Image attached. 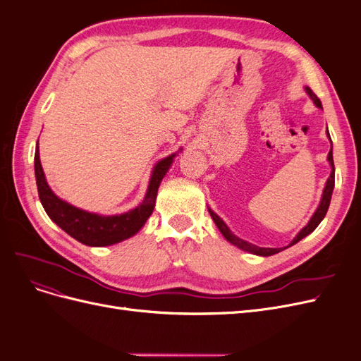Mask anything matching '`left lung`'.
Returning <instances> with one entry per match:
<instances>
[{
  "label": "left lung",
  "mask_w": 361,
  "mask_h": 361,
  "mask_svg": "<svg viewBox=\"0 0 361 361\" xmlns=\"http://www.w3.org/2000/svg\"><path fill=\"white\" fill-rule=\"evenodd\" d=\"M305 89V93H307L309 96H310V99L313 101V104L318 106V108H321L322 110V104H321V101L318 99V96H316L312 90H310V87H304ZM326 137L330 138V133H329V128H326ZM330 141H331V138H330ZM326 159H329V162H330V166H331V173H330V178L326 179V182H325V187H324V191H322V197H321V202H319V206L316 207V211H314V214L312 215V218L309 220V223L305 224L301 231L297 233V236H295L292 241H290V244L288 245V247H290V245H295L297 244L298 241H301L302 238H305L307 235H310L316 227L319 226V223L324 220V216H325V214H326V211H329V206H330V202H331V195H333V190H334V162H333V143H331V149H330V152H329V157H326ZM207 211H209V214H211V216H212V220H214V223L216 224V227H218V231H220L221 233H223V236L227 239L228 243H231L232 245H235V247H238V248H241V250H244V251H248V253H251V255H256V256H264V257H267V256H272V255H276V253H280L281 250H285V248H288V247H285V248H265V247H257V245H255V244H251V243H248V241H244V239H241V238H238L236 235H233V232L231 231V228L227 227V224L221 220L220 216H218L209 206H207Z\"/></svg>",
  "instance_id": "obj_1"
}]
</instances>
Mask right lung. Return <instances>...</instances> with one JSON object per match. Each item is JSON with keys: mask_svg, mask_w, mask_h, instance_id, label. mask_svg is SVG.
<instances>
[{"mask_svg": "<svg viewBox=\"0 0 361 361\" xmlns=\"http://www.w3.org/2000/svg\"><path fill=\"white\" fill-rule=\"evenodd\" d=\"M176 155L178 154H171L170 157L164 158L155 164V167L150 174L145 200L137 207L118 215H99L80 209V207L61 200L54 194V191L49 188L45 173H43L42 169L37 141L35 154V173L40 203L54 223L84 245L106 247L122 243L125 239L134 236L140 228L146 224L147 218L154 212L159 183L164 179V176H166L169 169L171 167L174 157Z\"/></svg>", "mask_w": 361, "mask_h": 361, "instance_id": "obj_1", "label": "right lung"}]
</instances>
